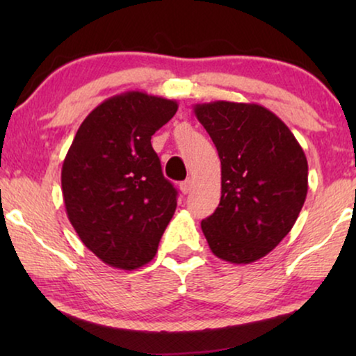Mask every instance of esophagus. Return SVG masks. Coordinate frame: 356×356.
Listing matches in <instances>:
<instances>
[{"label":"esophagus","instance_id":"34e87169","mask_svg":"<svg viewBox=\"0 0 356 356\" xmlns=\"http://www.w3.org/2000/svg\"><path fill=\"white\" fill-rule=\"evenodd\" d=\"M179 189H181V193H183V194L191 193V189H193V181H191V178L184 179V181L179 183Z\"/></svg>","mask_w":356,"mask_h":356}]
</instances>
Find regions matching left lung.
Here are the masks:
<instances>
[{"instance_id":"1","label":"left lung","mask_w":356,"mask_h":356,"mask_svg":"<svg viewBox=\"0 0 356 356\" xmlns=\"http://www.w3.org/2000/svg\"><path fill=\"white\" fill-rule=\"evenodd\" d=\"M194 115L216 144L222 196L201 222L218 259L251 264L293 228L308 194V160L293 133L257 104H196Z\"/></svg>"}]
</instances>
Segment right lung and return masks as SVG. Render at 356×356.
Listing matches in <instances>:
<instances>
[{
    "instance_id": "right-lung-1",
    "label": "right lung",
    "mask_w": 356,
    "mask_h": 356,
    "mask_svg": "<svg viewBox=\"0 0 356 356\" xmlns=\"http://www.w3.org/2000/svg\"><path fill=\"white\" fill-rule=\"evenodd\" d=\"M178 102L128 90L95 106L61 168L66 213L81 241L106 266L134 270L154 259L177 209L150 139Z\"/></svg>"
}]
</instances>
